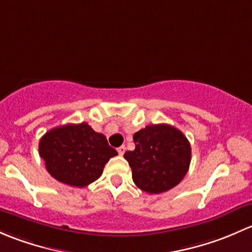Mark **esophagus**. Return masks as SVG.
I'll return each mask as SVG.
<instances>
[{
  "mask_svg": "<svg viewBox=\"0 0 252 252\" xmlns=\"http://www.w3.org/2000/svg\"><path fill=\"white\" fill-rule=\"evenodd\" d=\"M125 152H126V147H125V145H121V147L118 148V153L121 155V157H123V155L125 154Z\"/></svg>",
  "mask_w": 252,
  "mask_h": 252,
  "instance_id": "1",
  "label": "esophagus"
}]
</instances>
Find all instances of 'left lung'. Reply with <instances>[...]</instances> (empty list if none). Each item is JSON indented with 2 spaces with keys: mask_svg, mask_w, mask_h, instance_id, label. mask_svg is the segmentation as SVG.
Returning <instances> with one entry per match:
<instances>
[{
  "mask_svg": "<svg viewBox=\"0 0 252 252\" xmlns=\"http://www.w3.org/2000/svg\"><path fill=\"white\" fill-rule=\"evenodd\" d=\"M134 150L124 158L136 186L149 194H160L177 186L187 175L191 149L180 129L167 124L145 126L133 136Z\"/></svg>",
  "mask_w": 252,
  "mask_h": 252,
  "instance_id": "1",
  "label": "left lung"
}]
</instances>
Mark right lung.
I'll return each instance as SVG.
<instances>
[{"label": "right lung", "instance_id": "add662e5", "mask_svg": "<svg viewBox=\"0 0 252 252\" xmlns=\"http://www.w3.org/2000/svg\"><path fill=\"white\" fill-rule=\"evenodd\" d=\"M38 152L52 177L79 188L98 180L109 159L118 155L104 134L86 123L49 129L40 139Z\"/></svg>", "mask_w": 252, "mask_h": 252}]
</instances>
